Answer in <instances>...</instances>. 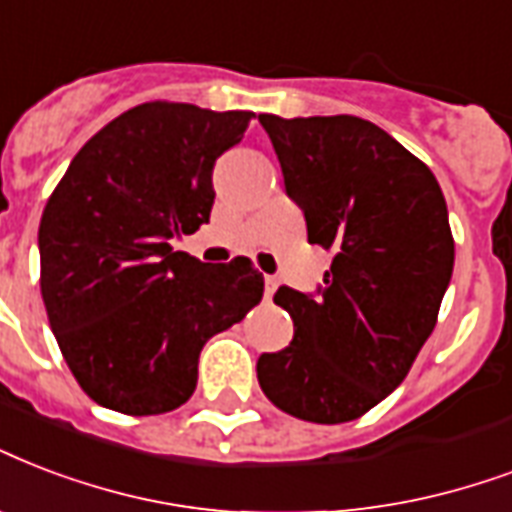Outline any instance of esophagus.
<instances>
[{"label":"esophagus","mask_w":512,"mask_h":512,"mask_svg":"<svg viewBox=\"0 0 512 512\" xmlns=\"http://www.w3.org/2000/svg\"><path fill=\"white\" fill-rule=\"evenodd\" d=\"M276 287H279V279L276 276H265V298H271Z\"/></svg>","instance_id":"obj_1"}]
</instances>
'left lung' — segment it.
I'll return each mask as SVG.
<instances>
[{
    "mask_svg": "<svg viewBox=\"0 0 512 512\" xmlns=\"http://www.w3.org/2000/svg\"><path fill=\"white\" fill-rule=\"evenodd\" d=\"M303 209L308 244L333 252L317 292L279 287L287 349L260 354L257 381L290 416L360 419L408 376L438 322L454 239L435 174L403 144L354 115H260Z\"/></svg>",
    "mask_w": 512,
    "mask_h": 512,
    "instance_id": "left-lung-1",
    "label": "left lung"
}]
</instances>
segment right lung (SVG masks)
<instances>
[{"instance_id":"right-lung-1","label":"right lung","mask_w":512,"mask_h":512,"mask_svg":"<svg viewBox=\"0 0 512 512\" xmlns=\"http://www.w3.org/2000/svg\"><path fill=\"white\" fill-rule=\"evenodd\" d=\"M252 117L139 104L85 142L48 198L37 244L50 330L85 395L109 411L187 403L204 343L263 298L249 257L209 265L171 247L209 222L214 163Z\"/></svg>"}]
</instances>
